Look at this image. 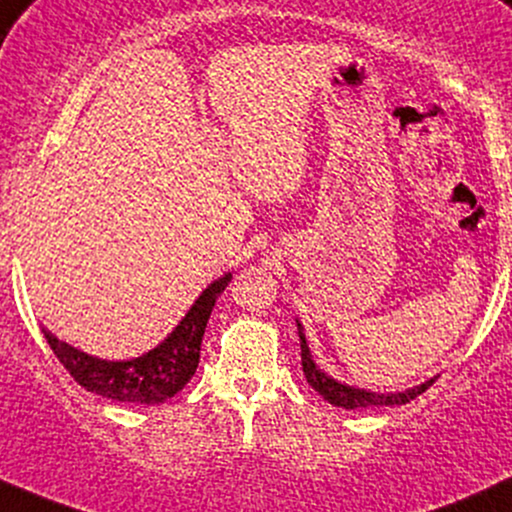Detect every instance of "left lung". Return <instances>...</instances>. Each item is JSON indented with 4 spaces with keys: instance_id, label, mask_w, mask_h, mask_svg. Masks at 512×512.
<instances>
[{
    "instance_id": "left-lung-1",
    "label": "left lung",
    "mask_w": 512,
    "mask_h": 512,
    "mask_svg": "<svg viewBox=\"0 0 512 512\" xmlns=\"http://www.w3.org/2000/svg\"><path fill=\"white\" fill-rule=\"evenodd\" d=\"M297 329H300V346H302V370H304V377H307L309 387L314 389V392H319L324 396L326 401L333 406H338V409H365V406H394V404H406V401L416 399L418 394H423L426 389L433 384L435 380H428L426 384H421V387H413L409 392H399V394H375V392H365V389H353V387H346V384L331 380L329 375H324V372L319 370L317 365H314L312 355H309V348H307V341H304V333H302V326L297 324Z\"/></svg>"
}]
</instances>
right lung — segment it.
Here are the masks:
<instances>
[{"label":"right lung","mask_w":512,"mask_h":512,"mask_svg":"<svg viewBox=\"0 0 512 512\" xmlns=\"http://www.w3.org/2000/svg\"><path fill=\"white\" fill-rule=\"evenodd\" d=\"M229 280H232V273L215 280L208 290H203V295L193 304L186 319L176 326V331L166 338L162 346L149 350L142 358L108 363V360L79 353L77 348L67 346L50 331L43 329V336L48 338V346L53 348L55 358L86 392L123 401V404H164L166 399L179 394L195 375L205 326H208L217 297L225 292Z\"/></svg>","instance_id":"right-lung-1"}]
</instances>
